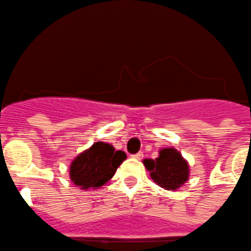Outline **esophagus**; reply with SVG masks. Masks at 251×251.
I'll use <instances>...</instances> for the list:
<instances>
[{"label": "esophagus", "instance_id": "esophagus-1", "mask_svg": "<svg viewBox=\"0 0 251 251\" xmlns=\"http://www.w3.org/2000/svg\"><path fill=\"white\" fill-rule=\"evenodd\" d=\"M130 156H132L133 159H135V160H139V159H142V157H143V152L139 151V152H138V154L130 155Z\"/></svg>", "mask_w": 251, "mask_h": 251}]
</instances>
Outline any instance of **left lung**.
Masks as SVG:
<instances>
[{"mask_svg":"<svg viewBox=\"0 0 251 251\" xmlns=\"http://www.w3.org/2000/svg\"><path fill=\"white\" fill-rule=\"evenodd\" d=\"M151 180L168 191H177L190 177V165L175 148H163L156 159L143 160Z\"/></svg>","mask_w":251,"mask_h":251,"instance_id":"1","label":"left lung"}]
</instances>
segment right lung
Instances as JSON below:
<instances>
[{
    "instance_id": "obj_1",
    "label": "right lung",
    "mask_w": 251,
    "mask_h": 251,
    "mask_svg": "<svg viewBox=\"0 0 251 251\" xmlns=\"http://www.w3.org/2000/svg\"><path fill=\"white\" fill-rule=\"evenodd\" d=\"M126 159V152L116 150L113 145L96 142L71 161L69 176L81 190H97L113 177Z\"/></svg>"
}]
</instances>
